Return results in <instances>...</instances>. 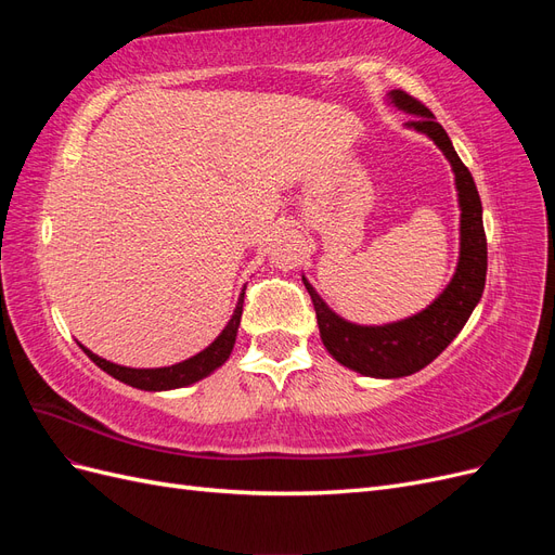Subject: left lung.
Masks as SVG:
<instances>
[{"mask_svg": "<svg viewBox=\"0 0 555 555\" xmlns=\"http://www.w3.org/2000/svg\"><path fill=\"white\" fill-rule=\"evenodd\" d=\"M389 96L398 108L414 115L408 127L430 137L453 166L461 204V259L456 275H453L440 298H435L424 312L386 326H357L345 322V319L328 310L324 300L304 280L328 354L361 375L386 379L412 375L442 354L444 347L456 338L467 317L479 304L486 284V266H489L481 222V198L473 173L467 171V166L453 150L447 131L435 120L426 104L405 90H391Z\"/></svg>", "mask_w": 555, "mask_h": 555, "instance_id": "obj_1", "label": "left lung"}]
</instances>
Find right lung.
Returning <instances> with one entry per match:
<instances>
[{
    "mask_svg": "<svg viewBox=\"0 0 555 555\" xmlns=\"http://www.w3.org/2000/svg\"><path fill=\"white\" fill-rule=\"evenodd\" d=\"M241 314H243V298L238 300L236 310H233L231 322L227 324V328L220 335H217V340L210 347L198 351L196 357L182 361V363H176V365H169V367H147V371L145 367H125V365H117V363H111L102 357L92 354V351L82 345L80 347L99 367H102L104 373L133 386V389H143V391L180 389V386H188V384H194L198 379L208 377L212 371H217V367H220L229 359L233 345H236Z\"/></svg>",
    "mask_w": 555,
    "mask_h": 555,
    "instance_id": "obj_1",
    "label": "right lung"
}]
</instances>
